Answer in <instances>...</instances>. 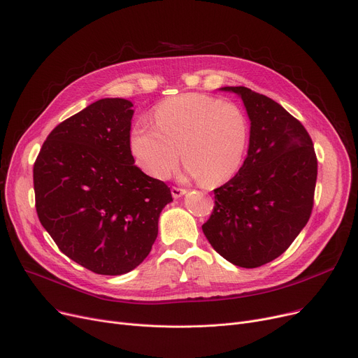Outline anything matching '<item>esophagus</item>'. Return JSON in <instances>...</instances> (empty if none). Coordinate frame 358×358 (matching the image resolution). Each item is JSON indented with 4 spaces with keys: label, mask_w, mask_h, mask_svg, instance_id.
I'll return each mask as SVG.
<instances>
[{
    "label": "esophagus",
    "mask_w": 358,
    "mask_h": 358,
    "mask_svg": "<svg viewBox=\"0 0 358 358\" xmlns=\"http://www.w3.org/2000/svg\"><path fill=\"white\" fill-rule=\"evenodd\" d=\"M186 194V189H182V187H176V186H173L172 187V195H173V198H180V196H183Z\"/></svg>",
    "instance_id": "1"
}]
</instances>
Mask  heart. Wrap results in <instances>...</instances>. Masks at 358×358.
I'll use <instances>...</instances> for the list:
<instances>
[{"mask_svg":"<svg viewBox=\"0 0 358 358\" xmlns=\"http://www.w3.org/2000/svg\"><path fill=\"white\" fill-rule=\"evenodd\" d=\"M155 124L138 121L130 134V150L141 169L167 179L182 156L186 172L205 186L233 175L247 144V120L233 102L202 94H183L163 101Z\"/></svg>","mask_w":358,"mask_h":358,"instance_id":"heart-1","label":"heart"}]
</instances>
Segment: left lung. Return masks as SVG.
Segmentation results:
<instances>
[{"mask_svg": "<svg viewBox=\"0 0 358 358\" xmlns=\"http://www.w3.org/2000/svg\"><path fill=\"white\" fill-rule=\"evenodd\" d=\"M220 91L241 98L250 140L238 173L214 189L215 206L202 231L225 260L253 268L279 257L301 234L318 163L308 131L280 103L245 87Z\"/></svg>", "mask_w": 358, "mask_h": 358, "instance_id": "left-lung-1", "label": "left lung"}]
</instances>
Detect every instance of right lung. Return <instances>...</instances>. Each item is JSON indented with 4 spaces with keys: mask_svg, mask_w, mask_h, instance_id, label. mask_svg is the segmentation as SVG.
Wrapping results in <instances>:
<instances>
[{
    "mask_svg": "<svg viewBox=\"0 0 358 358\" xmlns=\"http://www.w3.org/2000/svg\"><path fill=\"white\" fill-rule=\"evenodd\" d=\"M133 102L103 98L60 122L33 169L37 215L63 255L118 276L149 256L171 187L130 150Z\"/></svg>",
    "mask_w": 358,
    "mask_h": 358,
    "instance_id": "obj_1",
    "label": "right lung"
}]
</instances>
